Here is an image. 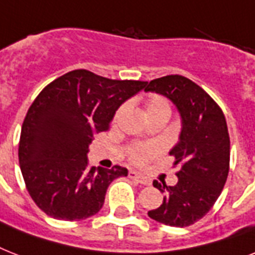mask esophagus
Wrapping results in <instances>:
<instances>
[{
    "mask_svg": "<svg viewBox=\"0 0 255 255\" xmlns=\"http://www.w3.org/2000/svg\"><path fill=\"white\" fill-rule=\"evenodd\" d=\"M128 177L132 178V180H135V181L140 182V184H143V185H149V184H151L149 178H147L145 176H141V174L135 172V170H129V172H128Z\"/></svg>",
    "mask_w": 255,
    "mask_h": 255,
    "instance_id": "obj_1",
    "label": "esophagus"
}]
</instances>
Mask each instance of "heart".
<instances>
[{
	"label": "heart",
	"instance_id": "heart-1",
	"mask_svg": "<svg viewBox=\"0 0 255 255\" xmlns=\"http://www.w3.org/2000/svg\"><path fill=\"white\" fill-rule=\"evenodd\" d=\"M148 118L153 115L161 114V112H168L170 114V106L167 99H164L161 96H152L151 99L148 100L147 107H145ZM157 149L153 145H141V147L132 148L129 152V160L135 164H143L147 160H149L152 156L155 155Z\"/></svg>",
	"mask_w": 255,
	"mask_h": 255
}]
</instances>
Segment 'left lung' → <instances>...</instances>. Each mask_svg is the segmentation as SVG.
I'll use <instances>...</instances> for the list:
<instances>
[{"instance_id":"1","label":"left lung","mask_w":255,"mask_h":255,"mask_svg":"<svg viewBox=\"0 0 255 255\" xmlns=\"http://www.w3.org/2000/svg\"><path fill=\"white\" fill-rule=\"evenodd\" d=\"M144 91L167 96L181 116L178 143L170 149L178 165V181L169 186L153 181L163 204L148 216L164 225L184 228L205 216L221 194L229 173L230 139L224 112L194 82L167 75L145 83Z\"/></svg>"}]
</instances>
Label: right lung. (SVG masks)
Segmentation results:
<instances>
[{"label": "right lung", "instance_id": "add662e5", "mask_svg": "<svg viewBox=\"0 0 255 255\" xmlns=\"http://www.w3.org/2000/svg\"><path fill=\"white\" fill-rule=\"evenodd\" d=\"M147 82L74 70L46 86L26 114L18 159L27 192L47 216L81 221L102 209L108 185L127 168L88 167V145Z\"/></svg>", "mask_w": 255, "mask_h": 255}]
</instances>
